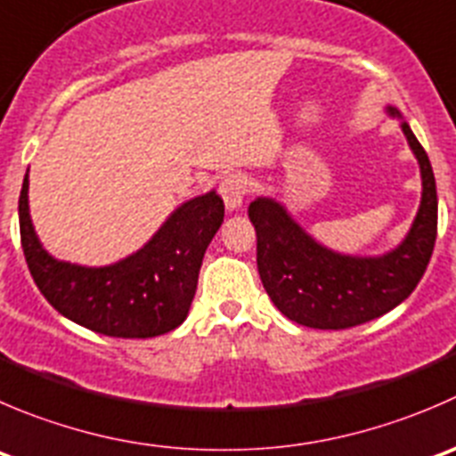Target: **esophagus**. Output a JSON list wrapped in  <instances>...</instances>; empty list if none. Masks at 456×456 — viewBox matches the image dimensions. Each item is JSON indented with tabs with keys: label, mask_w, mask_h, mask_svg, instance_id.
<instances>
[{
	"label": "esophagus",
	"mask_w": 456,
	"mask_h": 456,
	"mask_svg": "<svg viewBox=\"0 0 456 456\" xmlns=\"http://www.w3.org/2000/svg\"><path fill=\"white\" fill-rule=\"evenodd\" d=\"M247 191H249V183H247V175L242 174H227L220 180V196H223L224 207L229 211L240 209L242 202H245Z\"/></svg>",
	"instance_id": "1"
}]
</instances>
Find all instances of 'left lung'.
Instances as JSON below:
<instances>
[{
  "instance_id": "1",
  "label": "left lung",
  "mask_w": 456,
  "mask_h": 456,
  "mask_svg": "<svg viewBox=\"0 0 456 456\" xmlns=\"http://www.w3.org/2000/svg\"><path fill=\"white\" fill-rule=\"evenodd\" d=\"M387 116L401 122L421 169V205L412 227L395 249L381 256H352L309 236L285 205L256 198L249 220L256 227V263L272 303L289 321L314 330H347L403 303L421 281L436 240V183L426 149L395 106Z\"/></svg>"
}]
</instances>
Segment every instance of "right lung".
<instances>
[{"label":"right lung","mask_w":456,"mask_h":456,"mask_svg":"<svg viewBox=\"0 0 456 456\" xmlns=\"http://www.w3.org/2000/svg\"><path fill=\"white\" fill-rule=\"evenodd\" d=\"M223 218V198L207 191L171 211L138 251L86 267L53 258L39 242L28 211V171L20 193L21 249L35 285L61 316L116 338H151L183 325Z\"/></svg>","instance_id":"right-lung-1"}]
</instances>
